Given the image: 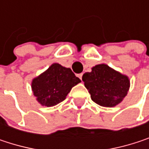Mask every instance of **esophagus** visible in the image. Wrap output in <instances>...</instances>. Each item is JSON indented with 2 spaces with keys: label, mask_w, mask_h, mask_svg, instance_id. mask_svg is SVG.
I'll use <instances>...</instances> for the list:
<instances>
[{
  "label": "esophagus",
  "mask_w": 149,
  "mask_h": 149,
  "mask_svg": "<svg viewBox=\"0 0 149 149\" xmlns=\"http://www.w3.org/2000/svg\"><path fill=\"white\" fill-rule=\"evenodd\" d=\"M77 76H78V77H79V78H80V79L82 80V77H83V73H80V74H78V75H77Z\"/></svg>",
  "instance_id": "1"
}]
</instances>
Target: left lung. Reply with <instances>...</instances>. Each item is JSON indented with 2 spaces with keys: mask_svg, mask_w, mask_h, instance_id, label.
Masks as SVG:
<instances>
[{
  "mask_svg": "<svg viewBox=\"0 0 149 149\" xmlns=\"http://www.w3.org/2000/svg\"><path fill=\"white\" fill-rule=\"evenodd\" d=\"M82 80L91 94V100L103 107H115L122 103L130 86L128 76L114 70L105 64L93 66L85 72Z\"/></svg>",
  "mask_w": 149,
  "mask_h": 149,
  "instance_id": "left-lung-1",
  "label": "left lung"
}]
</instances>
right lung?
I'll return each instance as SVG.
<instances>
[{
  "instance_id": "right-lung-1",
  "label": "right lung",
  "mask_w": 149,
  "mask_h": 149,
  "mask_svg": "<svg viewBox=\"0 0 149 149\" xmlns=\"http://www.w3.org/2000/svg\"><path fill=\"white\" fill-rule=\"evenodd\" d=\"M80 82L70 68L54 63L32 80L31 87L39 104L52 107L64 101L72 88Z\"/></svg>"
}]
</instances>
